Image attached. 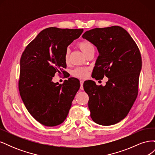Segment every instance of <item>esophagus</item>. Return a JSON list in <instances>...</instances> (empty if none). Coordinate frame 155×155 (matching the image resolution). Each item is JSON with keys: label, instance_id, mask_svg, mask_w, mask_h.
<instances>
[{"label": "esophagus", "instance_id": "1", "mask_svg": "<svg viewBox=\"0 0 155 155\" xmlns=\"http://www.w3.org/2000/svg\"><path fill=\"white\" fill-rule=\"evenodd\" d=\"M83 80H81L80 81V85H81V86H80V89L81 90H83Z\"/></svg>", "mask_w": 155, "mask_h": 155}]
</instances>
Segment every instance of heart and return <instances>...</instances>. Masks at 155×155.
Wrapping results in <instances>:
<instances>
[{"mask_svg": "<svg viewBox=\"0 0 155 155\" xmlns=\"http://www.w3.org/2000/svg\"><path fill=\"white\" fill-rule=\"evenodd\" d=\"M79 48L81 50L82 52L86 55L89 51L94 49V46L92 43L87 41H82L78 44ZM70 52L68 50H67L64 54V60L65 61L67 62L69 59ZM88 68L86 67H79L73 70L72 74L75 77L79 78H85L88 74Z\"/></svg>", "mask_w": 155, "mask_h": 155, "instance_id": "heart-1", "label": "heart"}]
</instances>
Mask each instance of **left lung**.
Wrapping results in <instances>:
<instances>
[{
	"mask_svg": "<svg viewBox=\"0 0 155 155\" xmlns=\"http://www.w3.org/2000/svg\"><path fill=\"white\" fill-rule=\"evenodd\" d=\"M82 37L99 53L94 75L109 78L105 86H97L92 80L83 84L91 117L99 125L116 124L128 114L138 95L142 69L140 50L129 33L118 26L92 29Z\"/></svg>",
	"mask_w": 155,
	"mask_h": 155,
	"instance_id": "1",
	"label": "left lung"
}]
</instances>
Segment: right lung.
I'll use <instances>...</instances> for the list:
<instances>
[{
    "label": "right lung",
    "mask_w": 155,
    "mask_h": 155,
    "mask_svg": "<svg viewBox=\"0 0 155 155\" xmlns=\"http://www.w3.org/2000/svg\"><path fill=\"white\" fill-rule=\"evenodd\" d=\"M83 29L50 27L41 31L26 46L20 60V95L29 113L45 126L54 127L67 118L78 91L79 79L62 84L52 81L55 74L67 67L64 54Z\"/></svg>",
    "instance_id": "1"
}]
</instances>
